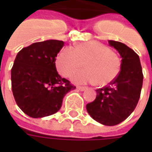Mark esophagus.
I'll return each instance as SVG.
<instances>
[{
  "label": "esophagus",
  "instance_id": "esophagus-1",
  "mask_svg": "<svg viewBox=\"0 0 152 152\" xmlns=\"http://www.w3.org/2000/svg\"><path fill=\"white\" fill-rule=\"evenodd\" d=\"M76 88L79 89V90H80V91H84V90H86L87 89L86 86H77Z\"/></svg>",
  "mask_w": 152,
  "mask_h": 152
}]
</instances>
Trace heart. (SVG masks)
<instances>
[{"instance_id":"1","label":"heart","mask_w":152,"mask_h":152,"mask_svg":"<svg viewBox=\"0 0 152 152\" xmlns=\"http://www.w3.org/2000/svg\"><path fill=\"white\" fill-rule=\"evenodd\" d=\"M83 63L86 69L72 76L76 83L106 86L119 76L121 69L120 57L106 45L96 40L78 44L74 50L64 48L56 59L58 71L66 77L80 69Z\"/></svg>"}]
</instances>
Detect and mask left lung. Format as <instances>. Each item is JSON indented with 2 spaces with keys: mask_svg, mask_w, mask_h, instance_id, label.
Segmentation results:
<instances>
[{
  "mask_svg": "<svg viewBox=\"0 0 152 152\" xmlns=\"http://www.w3.org/2000/svg\"><path fill=\"white\" fill-rule=\"evenodd\" d=\"M108 42L122 58L121 72L108 86L96 89V99L86 105V109L94 120L113 126L134 112L140 98L143 74L139 57L134 50L119 41Z\"/></svg>",
  "mask_w": 152,
  "mask_h": 152,
  "instance_id": "1",
  "label": "left lung"
}]
</instances>
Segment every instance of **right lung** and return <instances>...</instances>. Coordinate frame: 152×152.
Wrapping results in <instances>:
<instances>
[{"label":"right lung","instance_id":"1","mask_svg":"<svg viewBox=\"0 0 152 152\" xmlns=\"http://www.w3.org/2000/svg\"><path fill=\"white\" fill-rule=\"evenodd\" d=\"M62 40H48L23 48L11 69V87L15 102L32 118L48 116L62 107L63 97L76 89L56 70L57 54Z\"/></svg>","mask_w":152,"mask_h":152}]
</instances>
